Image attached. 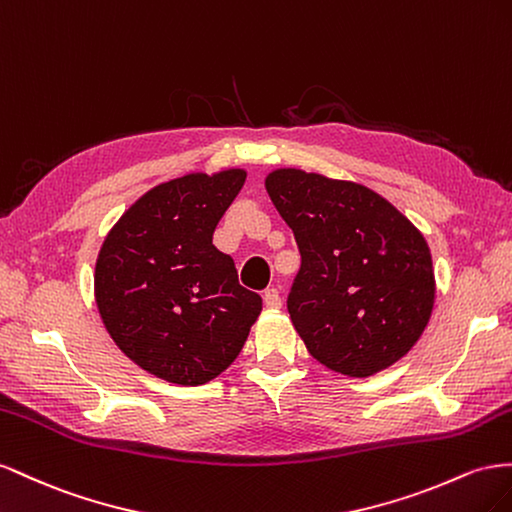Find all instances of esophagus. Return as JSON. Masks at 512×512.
Masks as SVG:
<instances>
[{
    "mask_svg": "<svg viewBox=\"0 0 512 512\" xmlns=\"http://www.w3.org/2000/svg\"><path fill=\"white\" fill-rule=\"evenodd\" d=\"M264 302H266L268 309H281V296H279V289H274V287L266 289V291H264Z\"/></svg>",
    "mask_w": 512,
    "mask_h": 512,
    "instance_id": "esophagus-1",
    "label": "esophagus"
}]
</instances>
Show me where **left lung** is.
Segmentation results:
<instances>
[{"mask_svg": "<svg viewBox=\"0 0 512 512\" xmlns=\"http://www.w3.org/2000/svg\"><path fill=\"white\" fill-rule=\"evenodd\" d=\"M266 191L300 251L287 311L309 354L349 377L403 358L429 324L435 298L422 233L362 184L276 169Z\"/></svg>", "mask_w": 512, "mask_h": 512, "instance_id": "left-lung-1", "label": "left lung"}]
</instances>
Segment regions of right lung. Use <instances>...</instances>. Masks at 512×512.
<instances>
[{
    "label": "right lung",
    "mask_w": 512,
    "mask_h": 512,
    "mask_svg": "<svg viewBox=\"0 0 512 512\" xmlns=\"http://www.w3.org/2000/svg\"><path fill=\"white\" fill-rule=\"evenodd\" d=\"M242 169L188 173L130 206L96 259V304L111 339L148 373L206 384L238 358L261 298L238 283L214 229L244 186Z\"/></svg>",
    "instance_id": "right-lung-1"
}]
</instances>
